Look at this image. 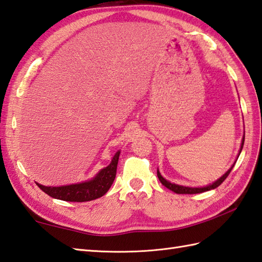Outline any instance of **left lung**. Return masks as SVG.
Here are the masks:
<instances>
[{
    "label": "left lung",
    "instance_id": "obj_1",
    "mask_svg": "<svg viewBox=\"0 0 262 262\" xmlns=\"http://www.w3.org/2000/svg\"><path fill=\"white\" fill-rule=\"evenodd\" d=\"M243 143H245V138H243V140H242V144H241V149H240V152H241V150H242V148H243ZM234 167V165L232 166L230 169L226 171L224 175L221 177L220 179H217L216 182L215 183H213L212 185H208V186H206V187H202V188H191V187H185V186H179V185H176V184H171L170 182H168V180H166L164 177H162L161 175H160V172L157 170V176H158V178H159V180H160V183L165 186V187H167L168 189H170V190H172L173 193H176V194H199V193H203V191H207V190H211V189H214V188H216V187H219V186L222 184L224 180L226 179V177L229 176V173L231 172V170H232V168Z\"/></svg>",
    "mask_w": 262,
    "mask_h": 262
}]
</instances>
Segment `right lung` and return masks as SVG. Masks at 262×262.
<instances>
[{
  "instance_id": "add662e5",
  "label": "right lung",
  "mask_w": 262,
  "mask_h": 262,
  "mask_svg": "<svg viewBox=\"0 0 262 262\" xmlns=\"http://www.w3.org/2000/svg\"><path fill=\"white\" fill-rule=\"evenodd\" d=\"M120 151L115 154L111 164L102 169L97 173L96 177L90 180V182L60 186V187H47V186H42L40 184L37 185L46 194L57 200L66 202H89L96 200L105 194L113 184L116 175Z\"/></svg>"
}]
</instances>
